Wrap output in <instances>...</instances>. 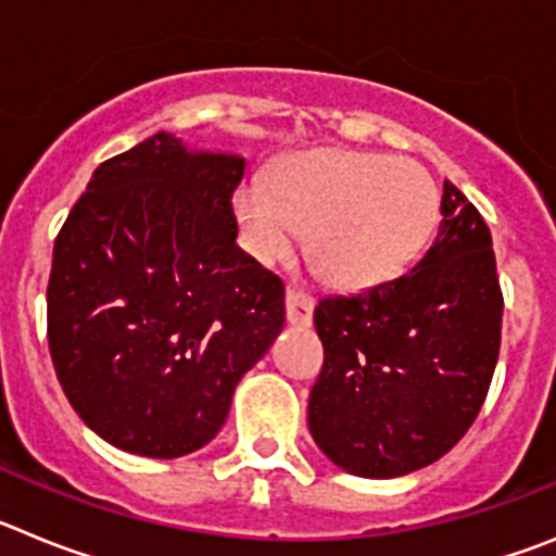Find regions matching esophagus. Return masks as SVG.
<instances>
[{
    "label": "esophagus",
    "mask_w": 556,
    "mask_h": 556,
    "mask_svg": "<svg viewBox=\"0 0 556 556\" xmlns=\"http://www.w3.org/2000/svg\"><path fill=\"white\" fill-rule=\"evenodd\" d=\"M314 298H308L301 289H287V320L292 326H312Z\"/></svg>",
    "instance_id": "obj_1"
}]
</instances>
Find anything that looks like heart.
Returning a JSON list of instances; mask_svg holds the SVG:
<instances>
[{
  "instance_id": "1",
  "label": "heart",
  "mask_w": 556,
  "mask_h": 556,
  "mask_svg": "<svg viewBox=\"0 0 556 556\" xmlns=\"http://www.w3.org/2000/svg\"><path fill=\"white\" fill-rule=\"evenodd\" d=\"M233 211L258 262L289 258L308 228V253L323 278L339 289H367L404 275L424 253L440 191L412 159L308 150L281 161L269 180L239 186Z\"/></svg>"
}]
</instances>
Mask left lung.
Returning a JSON list of instances; mask_svg holds the SVG:
<instances>
[{"mask_svg": "<svg viewBox=\"0 0 556 556\" xmlns=\"http://www.w3.org/2000/svg\"><path fill=\"white\" fill-rule=\"evenodd\" d=\"M429 253L395 281L314 308L323 339L308 429L365 479L420 470L459 443L490 390L501 298L488 223L451 180Z\"/></svg>", "mask_w": 556, "mask_h": 556, "instance_id": "1", "label": "left lung"}]
</instances>
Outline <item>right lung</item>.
I'll return each mask as SVG.
<instances>
[{
	"label": "right lung",
	"mask_w": 556,
	"mask_h": 556,
	"mask_svg": "<svg viewBox=\"0 0 556 556\" xmlns=\"http://www.w3.org/2000/svg\"><path fill=\"white\" fill-rule=\"evenodd\" d=\"M244 159L155 132L100 164L55 239L47 337L83 424L178 459L223 429L239 378L281 333L283 283L239 244Z\"/></svg>",
	"instance_id": "obj_1"
}]
</instances>
